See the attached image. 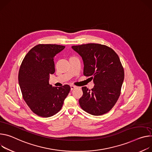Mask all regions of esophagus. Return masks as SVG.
Instances as JSON below:
<instances>
[{
  "instance_id": "34e87169",
  "label": "esophagus",
  "mask_w": 152,
  "mask_h": 152,
  "mask_svg": "<svg viewBox=\"0 0 152 152\" xmlns=\"http://www.w3.org/2000/svg\"><path fill=\"white\" fill-rule=\"evenodd\" d=\"M76 87V86H73V85H71V86H70L71 90H74V89H75Z\"/></svg>"
}]
</instances>
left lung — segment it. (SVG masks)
Returning <instances> with one entry per match:
<instances>
[{"mask_svg": "<svg viewBox=\"0 0 152 152\" xmlns=\"http://www.w3.org/2000/svg\"><path fill=\"white\" fill-rule=\"evenodd\" d=\"M84 62V75L92 76L94 87L82 88L80 107L94 116L108 112L117 102L124 79V68L115 51L106 45L87 44L72 46Z\"/></svg>", "mask_w": 152, "mask_h": 152, "instance_id": "obj_1", "label": "left lung"}]
</instances>
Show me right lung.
I'll return each instance as SVG.
<instances>
[{"mask_svg": "<svg viewBox=\"0 0 152 152\" xmlns=\"http://www.w3.org/2000/svg\"><path fill=\"white\" fill-rule=\"evenodd\" d=\"M56 44H39L26 54L19 72V84L23 99L37 115L50 117L61 109L70 87L49 84L55 72L54 58L65 48Z\"/></svg>", "mask_w": 152, "mask_h": 152, "instance_id": "add662e5", "label": "right lung"}]
</instances>
